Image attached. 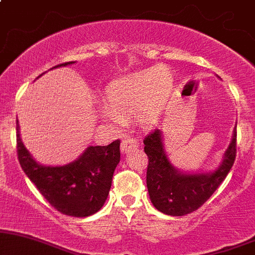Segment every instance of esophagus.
Segmentation results:
<instances>
[{
  "label": "esophagus",
  "instance_id": "1",
  "mask_svg": "<svg viewBox=\"0 0 255 255\" xmlns=\"http://www.w3.org/2000/svg\"><path fill=\"white\" fill-rule=\"evenodd\" d=\"M137 146H139V141L136 139H134L133 136H126L121 142V151L122 153H127L133 148H136Z\"/></svg>",
  "mask_w": 255,
  "mask_h": 255
}]
</instances>
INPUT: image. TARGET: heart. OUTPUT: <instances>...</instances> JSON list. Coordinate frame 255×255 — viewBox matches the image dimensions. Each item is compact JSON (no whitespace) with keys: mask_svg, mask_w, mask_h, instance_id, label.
Listing matches in <instances>:
<instances>
[{"mask_svg":"<svg viewBox=\"0 0 255 255\" xmlns=\"http://www.w3.org/2000/svg\"><path fill=\"white\" fill-rule=\"evenodd\" d=\"M171 87V74L163 67H153L118 79L105 92L108 118L119 122L120 118L133 113L134 120L139 124L153 125L162 113Z\"/></svg>","mask_w":255,"mask_h":255,"instance_id":"1","label":"heart"}]
</instances>
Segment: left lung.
Instances as JSON below:
<instances>
[{
    "instance_id": "obj_1",
    "label": "left lung",
    "mask_w": 255,
    "mask_h": 255,
    "mask_svg": "<svg viewBox=\"0 0 255 255\" xmlns=\"http://www.w3.org/2000/svg\"><path fill=\"white\" fill-rule=\"evenodd\" d=\"M236 137L235 129L223 163L215 172L186 175L178 172L169 162L160 130L150 131L144 139V151L148 157L146 184L153 206L169 216H184L203 206L221 186L235 162Z\"/></svg>"
}]
</instances>
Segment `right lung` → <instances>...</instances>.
<instances>
[{
  "instance_id": "right-lung-1",
  "label": "right lung",
  "mask_w": 255,
  "mask_h": 255,
  "mask_svg": "<svg viewBox=\"0 0 255 255\" xmlns=\"http://www.w3.org/2000/svg\"><path fill=\"white\" fill-rule=\"evenodd\" d=\"M71 63L74 62L57 64L54 68ZM120 144L118 139L108 146H90L74 163L43 166L22 144L16 120V152L22 170L54 209L73 217H87L102 209L121 157Z\"/></svg>"
}]
</instances>
